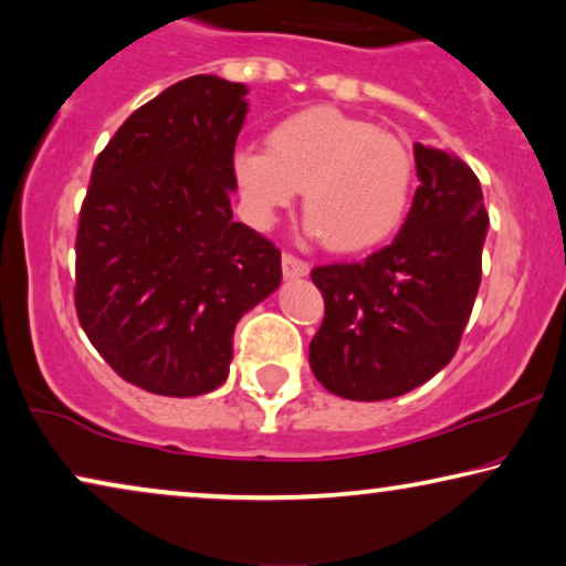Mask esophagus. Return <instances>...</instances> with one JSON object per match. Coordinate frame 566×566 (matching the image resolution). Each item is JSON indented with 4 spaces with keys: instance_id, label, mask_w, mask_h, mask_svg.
Here are the masks:
<instances>
[{
    "instance_id": "34e87169",
    "label": "esophagus",
    "mask_w": 566,
    "mask_h": 566,
    "mask_svg": "<svg viewBox=\"0 0 566 566\" xmlns=\"http://www.w3.org/2000/svg\"><path fill=\"white\" fill-rule=\"evenodd\" d=\"M282 272L286 280H297V276H307L310 264L294 256V253H284L282 256Z\"/></svg>"
}]
</instances>
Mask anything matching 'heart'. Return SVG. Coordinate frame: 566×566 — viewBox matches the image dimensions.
Masks as SVG:
<instances>
[{
	"mask_svg": "<svg viewBox=\"0 0 566 566\" xmlns=\"http://www.w3.org/2000/svg\"><path fill=\"white\" fill-rule=\"evenodd\" d=\"M230 174L243 214L269 228L302 189L310 233L331 251L385 243L402 226L416 164L408 146L361 117L307 107L274 123L266 150L241 148Z\"/></svg>",
	"mask_w": 566,
	"mask_h": 566,
	"instance_id": "1",
	"label": "heart"
}]
</instances>
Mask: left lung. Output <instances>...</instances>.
Segmentation results:
<instances>
[{
  "label": "left lung",
  "instance_id": "1",
  "mask_svg": "<svg viewBox=\"0 0 566 566\" xmlns=\"http://www.w3.org/2000/svg\"><path fill=\"white\" fill-rule=\"evenodd\" d=\"M412 150L420 187L395 241L359 264L310 274L325 300L310 369L346 400H389L439 374L480 290L490 226L480 179L449 150Z\"/></svg>",
  "mask_w": 566,
  "mask_h": 566
}]
</instances>
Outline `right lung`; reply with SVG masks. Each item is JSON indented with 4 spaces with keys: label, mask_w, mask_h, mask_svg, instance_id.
Returning a JSON list of instances; mask_svg holds the SVG:
<instances>
[{
    "label": "right lung",
    "mask_w": 566,
    "mask_h": 566,
    "mask_svg": "<svg viewBox=\"0 0 566 566\" xmlns=\"http://www.w3.org/2000/svg\"><path fill=\"white\" fill-rule=\"evenodd\" d=\"M245 86L200 74L135 109L78 212L76 315L125 381L166 397L218 389L243 313L282 282V253L233 220L230 161Z\"/></svg>",
    "instance_id": "right-lung-1"
}]
</instances>
